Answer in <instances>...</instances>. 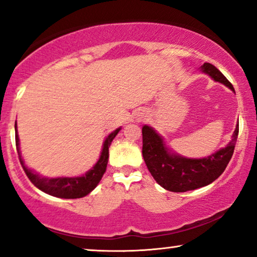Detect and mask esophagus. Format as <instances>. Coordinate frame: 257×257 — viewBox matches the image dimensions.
Here are the masks:
<instances>
[{
  "mask_svg": "<svg viewBox=\"0 0 257 257\" xmlns=\"http://www.w3.org/2000/svg\"><path fill=\"white\" fill-rule=\"evenodd\" d=\"M140 118H142V115H141V117Z\"/></svg>",
  "mask_w": 257,
  "mask_h": 257,
  "instance_id": "1",
  "label": "esophagus"
}]
</instances>
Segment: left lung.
I'll use <instances>...</instances> for the list:
<instances>
[{"mask_svg":"<svg viewBox=\"0 0 257 257\" xmlns=\"http://www.w3.org/2000/svg\"><path fill=\"white\" fill-rule=\"evenodd\" d=\"M200 71L235 93L233 85L212 64L205 63ZM237 134L238 124L234 130L232 141L225 148L204 158H187L173 153L156 130L144 124L142 127L143 158L151 176L165 190L171 192L192 191L213 183L225 171L233 156Z\"/></svg>","mask_w":257,"mask_h":257,"instance_id":"8db88e82","label":"left lung"}]
</instances>
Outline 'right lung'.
Instances as JSON below:
<instances>
[{"mask_svg": "<svg viewBox=\"0 0 257 257\" xmlns=\"http://www.w3.org/2000/svg\"><path fill=\"white\" fill-rule=\"evenodd\" d=\"M121 130V127L115 129L113 133L104 140L102 150L99 160L92 169H89L87 172L82 176L78 177H57V178H50V177H43L25 165L23 158L21 155L20 148V137L17 133V123H15V137H16V148L19 153L20 162L23 166L24 172L27 173L28 178L31 180V183L43 192L50 194V196L57 198H64V199H77V198H82L91 193L92 191L97 186L102 178L103 173L106 172L108 157H109V147L115 136L117 135Z\"/></svg>", "mask_w": 257, "mask_h": 257, "instance_id": "obj_1", "label": "right lung"}]
</instances>
